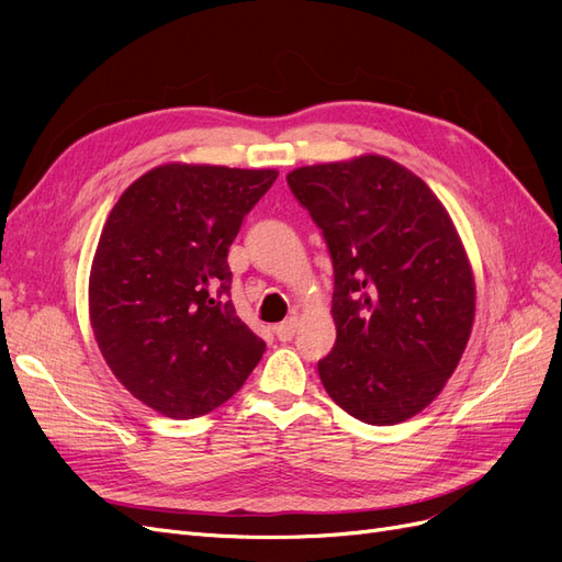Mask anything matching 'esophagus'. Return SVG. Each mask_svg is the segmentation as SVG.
<instances>
[{
	"label": "esophagus",
	"mask_w": 562,
	"mask_h": 562,
	"mask_svg": "<svg viewBox=\"0 0 562 562\" xmlns=\"http://www.w3.org/2000/svg\"><path fill=\"white\" fill-rule=\"evenodd\" d=\"M297 323H300L297 316H291V318H285L283 323H279V326H274V333H277L281 342H291L295 330H297Z\"/></svg>",
	"instance_id": "34e87169"
}]
</instances>
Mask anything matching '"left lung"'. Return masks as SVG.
<instances>
[{"label":"left lung","instance_id":"8db88e82","mask_svg":"<svg viewBox=\"0 0 562 562\" xmlns=\"http://www.w3.org/2000/svg\"><path fill=\"white\" fill-rule=\"evenodd\" d=\"M333 258L337 339L318 361L328 396L391 427L422 413L454 372L475 318L467 248L440 199L382 155L285 176Z\"/></svg>","mask_w":562,"mask_h":562}]
</instances>
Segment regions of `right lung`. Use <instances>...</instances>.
<instances>
[{"label":"right lung","instance_id":"right-lung-1","mask_svg":"<svg viewBox=\"0 0 562 562\" xmlns=\"http://www.w3.org/2000/svg\"><path fill=\"white\" fill-rule=\"evenodd\" d=\"M277 176L161 164L105 220L89 277L91 328L114 378L159 415L215 411L262 359L265 342L229 300L227 250Z\"/></svg>","mask_w":562,"mask_h":562}]
</instances>
